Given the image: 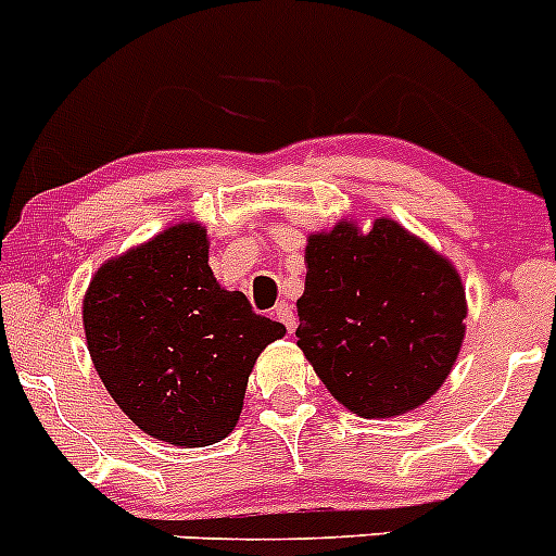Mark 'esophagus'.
Masks as SVG:
<instances>
[{
    "mask_svg": "<svg viewBox=\"0 0 556 556\" xmlns=\"http://www.w3.org/2000/svg\"><path fill=\"white\" fill-rule=\"evenodd\" d=\"M274 315H277V318L282 320L285 329H288V334H293V329H295V313H293V307H290L288 302H279L277 307H274Z\"/></svg>",
    "mask_w": 556,
    "mask_h": 556,
    "instance_id": "1",
    "label": "esophagus"
}]
</instances>
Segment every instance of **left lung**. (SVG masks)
Returning a JSON list of instances; mask_svg holds the SVG:
<instances>
[{"mask_svg":"<svg viewBox=\"0 0 556 556\" xmlns=\"http://www.w3.org/2000/svg\"><path fill=\"white\" fill-rule=\"evenodd\" d=\"M299 349L349 412L401 417L422 406L458 359L466 290L453 263L392 219L370 232L337 222L304 249Z\"/></svg>","mask_w":556,"mask_h":556,"instance_id":"8db88e82","label":"left lung"}]
</instances>
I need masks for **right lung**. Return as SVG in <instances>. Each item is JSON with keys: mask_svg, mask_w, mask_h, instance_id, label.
<instances>
[{"mask_svg": "<svg viewBox=\"0 0 556 556\" xmlns=\"http://www.w3.org/2000/svg\"><path fill=\"white\" fill-rule=\"evenodd\" d=\"M81 318L114 403L175 447H207L232 433L254 362L285 337V326L254 313L241 290L216 282L197 222L103 263Z\"/></svg>", "mask_w": 556, "mask_h": 556, "instance_id": "1", "label": "right lung"}]
</instances>
